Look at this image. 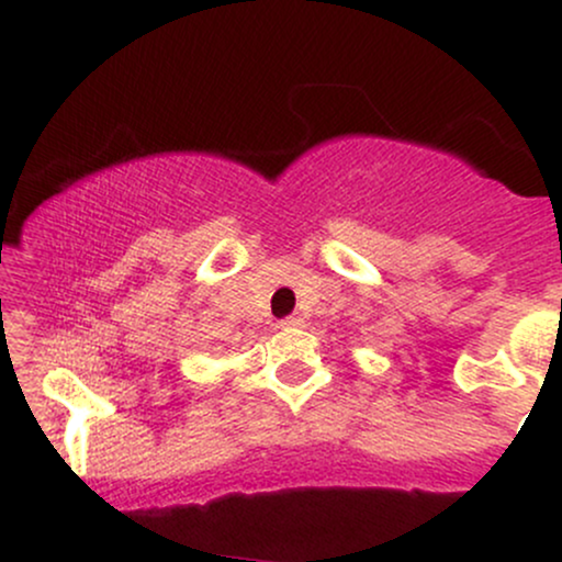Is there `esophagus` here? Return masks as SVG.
Returning a JSON list of instances; mask_svg holds the SVG:
<instances>
[{
    "label": "esophagus",
    "instance_id": "34e87169",
    "mask_svg": "<svg viewBox=\"0 0 562 562\" xmlns=\"http://www.w3.org/2000/svg\"><path fill=\"white\" fill-rule=\"evenodd\" d=\"M301 317H299V314H293V317H285V319H282L280 322V327H299L301 325Z\"/></svg>",
    "mask_w": 562,
    "mask_h": 562
}]
</instances>
